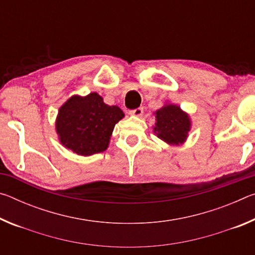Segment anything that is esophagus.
Returning a JSON list of instances; mask_svg holds the SVG:
<instances>
[{"mask_svg": "<svg viewBox=\"0 0 255 255\" xmlns=\"http://www.w3.org/2000/svg\"><path fill=\"white\" fill-rule=\"evenodd\" d=\"M144 114V109L143 108H137V109H133L129 111V115L131 116H136V117H140Z\"/></svg>", "mask_w": 255, "mask_h": 255, "instance_id": "obj_1", "label": "esophagus"}]
</instances>
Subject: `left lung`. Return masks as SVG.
I'll list each match as a JSON object with an SVG mask.
<instances>
[{
    "label": "left lung",
    "mask_w": 255,
    "mask_h": 255,
    "mask_svg": "<svg viewBox=\"0 0 255 255\" xmlns=\"http://www.w3.org/2000/svg\"><path fill=\"white\" fill-rule=\"evenodd\" d=\"M154 116L156 123L153 126V132L159 139L173 146L185 143L192 126L188 112L181 109L180 106L167 101L154 112Z\"/></svg>",
    "instance_id": "obj_1"
}]
</instances>
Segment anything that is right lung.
Wrapping results in <instances>:
<instances>
[{"label": "right lung", "mask_w": 255, "mask_h": 255, "mask_svg": "<svg viewBox=\"0 0 255 255\" xmlns=\"http://www.w3.org/2000/svg\"><path fill=\"white\" fill-rule=\"evenodd\" d=\"M124 117L118 106H108L97 92L74 94L58 109L55 130L64 147L91 156L108 148L116 124Z\"/></svg>", "instance_id": "obj_1"}]
</instances>
